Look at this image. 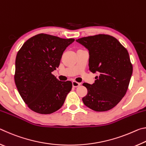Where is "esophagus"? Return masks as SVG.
Listing matches in <instances>:
<instances>
[{
  "label": "esophagus",
  "instance_id": "obj_1",
  "mask_svg": "<svg viewBox=\"0 0 146 146\" xmlns=\"http://www.w3.org/2000/svg\"><path fill=\"white\" fill-rule=\"evenodd\" d=\"M72 84H73V86L74 88H77V87H78L80 85V84L77 82H76V81H73Z\"/></svg>",
  "mask_w": 146,
  "mask_h": 146
}]
</instances>
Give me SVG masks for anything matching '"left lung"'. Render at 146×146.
<instances>
[{
	"instance_id": "obj_1",
	"label": "left lung",
	"mask_w": 146,
	"mask_h": 146,
	"mask_svg": "<svg viewBox=\"0 0 146 146\" xmlns=\"http://www.w3.org/2000/svg\"><path fill=\"white\" fill-rule=\"evenodd\" d=\"M89 51V67L98 76L93 84L84 83L88 94L84 104L95 111H106L117 106L126 93L133 73L127 50L117 38L100 34L76 40Z\"/></svg>"
}]
</instances>
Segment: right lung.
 Instances as JSON below:
<instances>
[{
    "label": "right lung",
    "instance_id": "1",
    "mask_svg": "<svg viewBox=\"0 0 146 146\" xmlns=\"http://www.w3.org/2000/svg\"><path fill=\"white\" fill-rule=\"evenodd\" d=\"M74 41L40 33L29 38L17 53L15 82L24 102L33 111L51 114L64 104L72 82L59 81L51 72Z\"/></svg>",
    "mask_w": 146,
    "mask_h": 146
}]
</instances>
